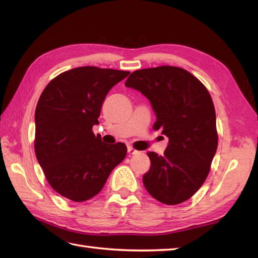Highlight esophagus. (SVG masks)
Instances as JSON below:
<instances>
[{
	"mask_svg": "<svg viewBox=\"0 0 258 258\" xmlns=\"http://www.w3.org/2000/svg\"><path fill=\"white\" fill-rule=\"evenodd\" d=\"M127 153H128L130 155H134V154H136V153H138V151L134 150L133 147H128V149H127Z\"/></svg>",
	"mask_w": 258,
	"mask_h": 258,
	"instance_id": "obj_1",
	"label": "esophagus"
}]
</instances>
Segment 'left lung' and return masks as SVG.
Segmentation results:
<instances>
[{"instance_id": "obj_1", "label": "left lung", "mask_w": 258, "mask_h": 258, "mask_svg": "<svg viewBox=\"0 0 258 258\" xmlns=\"http://www.w3.org/2000/svg\"><path fill=\"white\" fill-rule=\"evenodd\" d=\"M125 86L149 98L156 114L153 127L168 138L164 155L147 153L151 168L143 176L146 190L163 204L187 201L205 182L217 150L210 93L187 71L168 65L135 71Z\"/></svg>"}]
</instances>
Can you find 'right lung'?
<instances>
[{"label":"right lung","mask_w":258,"mask_h":258,"mask_svg":"<svg viewBox=\"0 0 258 258\" xmlns=\"http://www.w3.org/2000/svg\"><path fill=\"white\" fill-rule=\"evenodd\" d=\"M130 72L75 68L53 79L35 109V155L52 188L73 202L98 194L127 149L105 144L92 127L112 87Z\"/></svg>","instance_id":"right-lung-1"}]
</instances>
